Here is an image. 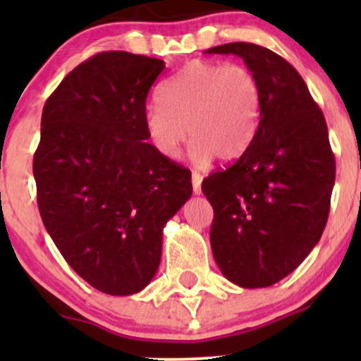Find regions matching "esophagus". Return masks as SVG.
Here are the masks:
<instances>
[{"mask_svg": "<svg viewBox=\"0 0 361 361\" xmlns=\"http://www.w3.org/2000/svg\"><path fill=\"white\" fill-rule=\"evenodd\" d=\"M201 183H202V176L199 173L192 174V190L194 194H201Z\"/></svg>", "mask_w": 361, "mask_h": 361, "instance_id": "obj_1", "label": "esophagus"}]
</instances>
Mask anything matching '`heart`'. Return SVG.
Instances as JSON below:
<instances>
[{
    "label": "heart",
    "mask_w": 361,
    "mask_h": 361,
    "mask_svg": "<svg viewBox=\"0 0 361 361\" xmlns=\"http://www.w3.org/2000/svg\"><path fill=\"white\" fill-rule=\"evenodd\" d=\"M157 101L143 116L148 140L176 159L190 134L195 166L241 157L260 122V82L243 64L192 61L159 87Z\"/></svg>",
    "instance_id": "obj_1"
}]
</instances>
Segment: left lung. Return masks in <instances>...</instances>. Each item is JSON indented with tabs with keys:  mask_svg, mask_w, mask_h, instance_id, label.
Here are the masks:
<instances>
[{
	"mask_svg": "<svg viewBox=\"0 0 361 361\" xmlns=\"http://www.w3.org/2000/svg\"><path fill=\"white\" fill-rule=\"evenodd\" d=\"M260 82L262 113L250 148L202 181L213 206L211 250L221 274L265 288L293 272L318 245L336 181L325 116L288 61L255 43H225Z\"/></svg>",
	"mask_w": 361,
	"mask_h": 361,
	"instance_id": "1",
	"label": "left lung"
}]
</instances>
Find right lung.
<instances>
[{"label": "right lung", "instance_id": "1", "mask_svg": "<svg viewBox=\"0 0 361 361\" xmlns=\"http://www.w3.org/2000/svg\"><path fill=\"white\" fill-rule=\"evenodd\" d=\"M164 61L101 52L47 99L32 160L43 225L69 267L108 295L157 272L162 228L192 195V173L148 143L143 116Z\"/></svg>", "mask_w": 361, "mask_h": 361}]
</instances>
